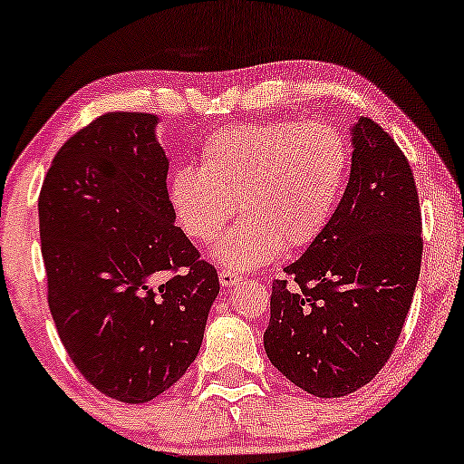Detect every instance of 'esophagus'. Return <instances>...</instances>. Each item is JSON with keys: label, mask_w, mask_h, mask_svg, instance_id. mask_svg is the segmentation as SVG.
<instances>
[{"label": "esophagus", "mask_w": 464, "mask_h": 464, "mask_svg": "<svg viewBox=\"0 0 464 464\" xmlns=\"http://www.w3.org/2000/svg\"><path fill=\"white\" fill-rule=\"evenodd\" d=\"M220 284H222V287H233L236 284H239V281H242V275H237V273H233V270H220Z\"/></svg>", "instance_id": "obj_1"}]
</instances>
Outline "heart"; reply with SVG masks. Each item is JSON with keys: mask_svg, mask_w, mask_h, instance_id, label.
<instances>
[{"mask_svg": "<svg viewBox=\"0 0 464 464\" xmlns=\"http://www.w3.org/2000/svg\"><path fill=\"white\" fill-rule=\"evenodd\" d=\"M349 143L334 126L281 120L211 132L200 165L168 180L174 220L194 242H211L236 214L211 257L231 270L266 266L310 246L332 222L349 177Z\"/></svg>", "mask_w": 464, "mask_h": 464, "instance_id": "obj_1", "label": "heart"}]
</instances>
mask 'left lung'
Returning <instances> with one entry per match:
<instances>
[{
	"mask_svg": "<svg viewBox=\"0 0 464 464\" xmlns=\"http://www.w3.org/2000/svg\"><path fill=\"white\" fill-rule=\"evenodd\" d=\"M351 177L332 222L276 279L268 360L314 397H344L391 358L420 273V209L408 159L371 117L351 126Z\"/></svg>",
	"mask_w": 464,
	"mask_h": 464,
	"instance_id": "left-lung-1",
	"label": "left lung"
}]
</instances>
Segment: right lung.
Listing matches in <instances>:
<instances>
[{"label":"right lung","instance_id":"add662e5","mask_svg":"<svg viewBox=\"0 0 464 464\" xmlns=\"http://www.w3.org/2000/svg\"><path fill=\"white\" fill-rule=\"evenodd\" d=\"M159 117L106 113L58 150L39 196L47 303L100 392L146 403L198 355L220 281L168 202Z\"/></svg>","mask_w":464,"mask_h":464}]
</instances>
